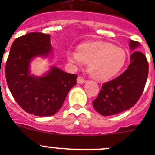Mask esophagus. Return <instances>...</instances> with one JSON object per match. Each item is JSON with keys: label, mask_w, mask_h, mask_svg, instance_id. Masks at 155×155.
Wrapping results in <instances>:
<instances>
[{"label": "esophagus", "mask_w": 155, "mask_h": 155, "mask_svg": "<svg viewBox=\"0 0 155 155\" xmlns=\"http://www.w3.org/2000/svg\"><path fill=\"white\" fill-rule=\"evenodd\" d=\"M86 81V80L84 78H83L82 77H78V79H77V82L78 83V84H83L84 82Z\"/></svg>", "instance_id": "esophagus-1"}]
</instances>
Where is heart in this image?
I'll use <instances>...</instances> for the list:
<instances>
[{"mask_svg":"<svg viewBox=\"0 0 155 155\" xmlns=\"http://www.w3.org/2000/svg\"><path fill=\"white\" fill-rule=\"evenodd\" d=\"M123 49L106 42H87L79 46V51L68 53L71 63L88 64V72L93 78L105 81L118 73L126 62Z\"/></svg>","mask_w":155,"mask_h":155,"instance_id":"b5f03b06","label":"heart"}]
</instances>
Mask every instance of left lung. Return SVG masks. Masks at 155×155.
<instances>
[{"mask_svg":"<svg viewBox=\"0 0 155 155\" xmlns=\"http://www.w3.org/2000/svg\"><path fill=\"white\" fill-rule=\"evenodd\" d=\"M139 42L130 41V50ZM148 62L140 52L134 51L128 68L119 77L103 83L98 95L93 100V107L104 116H113L130 109L142 95L148 75Z\"/></svg>","mask_w":155,"mask_h":155,"instance_id":"8db88e82","label":"left lung"}]
</instances>
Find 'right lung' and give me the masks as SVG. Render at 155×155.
I'll return each mask as SVG.
<instances>
[{
  "label": "right lung",
  "instance_id": "1",
  "mask_svg": "<svg viewBox=\"0 0 155 155\" xmlns=\"http://www.w3.org/2000/svg\"><path fill=\"white\" fill-rule=\"evenodd\" d=\"M50 35L30 32L12 43L5 67L7 84L17 103L26 113L37 116H53L63 105L68 91L77 84L78 75L52 67L42 77L30 74L29 64L52 50Z\"/></svg>",
  "mask_w": 155,
  "mask_h": 155
}]
</instances>
